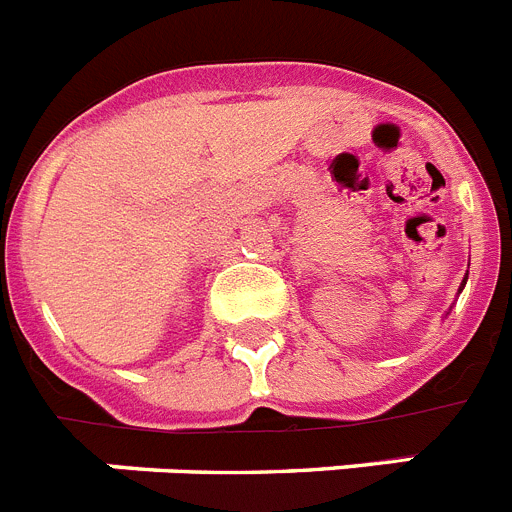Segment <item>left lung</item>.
I'll use <instances>...</instances> for the list:
<instances>
[{"label": "left lung", "instance_id": "1", "mask_svg": "<svg viewBox=\"0 0 512 512\" xmlns=\"http://www.w3.org/2000/svg\"><path fill=\"white\" fill-rule=\"evenodd\" d=\"M467 277H469V271H467ZM467 277L461 279V287H459V292H461V289H464V284H467Z\"/></svg>", "mask_w": 512, "mask_h": 512}]
</instances>
